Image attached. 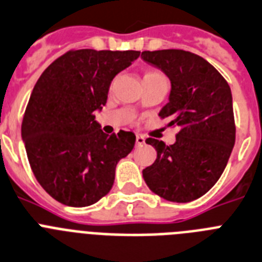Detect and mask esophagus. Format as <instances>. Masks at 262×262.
<instances>
[{"mask_svg":"<svg viewBox=\"0 0 262 262\" xmlns=\"http://www.w3.org/2000/svg\"><path fill=\"white\" fill-rule=\"evenodd\" d=\"M145 140H146V138H145L144 136L137 134V136H136V145H137V146H142V145H145Z\"/></svg>","mask_w":262,"mask_h":262,"instance_id":"34e87169","label":"esophagus"}]
</instances>
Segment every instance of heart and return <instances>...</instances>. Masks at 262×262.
<instances>
[{
	"instance_id": "obj_1",
	"label": "heart",
	"mask_w": 262,
	"mask_h": 262,
	"mask_svg": "<svg viewBox=\"0 0 262 262\" xmlns=\"http://www.w3.org/2000/svg\"><path fill=\"white\" fill-rule=\"evenodd\" d=\"M147 76H163V75L159 71H157V70H151V71H147L144 77H147Z\"/></svg>"
}]
</instances>
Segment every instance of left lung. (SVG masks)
<instances>
[{
  "label": "left lung",
  "mask_w": 262,
  "mask_h": 262,
  "mask_svg": "<svg viewBox=\"0 0 262 262\" xmlns=\"http://www.w3.org/2000/svg\"><path fill=\"white\" fill-rule=\"evenodd\" d=\"M141 58L171 80L170 101L159 117L179 128L172 145L147 138L157 159L142 175L158 196L177 203L192 202L217 182L235 145L231 88L211 63L190 51H142Z\"/></svg>",
  "instance_id": "obj_1"
}]
</instances>
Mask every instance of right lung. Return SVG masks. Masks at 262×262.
I'll return each instance as SVG.
<instances>
[{
    "label": "right lung",
    "instance_id": "1",
    "mask_svg": "<svg viewBox=\"0 0 262 262\" xmlns=\"http://www.w3.org/2000/svg\"><path fill=\"white\" fill-rule=\"evenodd\" d=\"M138 56L133 50H70L36 81L22 138L36 181L59 203H96L112 188L118 161L133 150L132 132L103 133L93 112L106 104L113 77Z\"/></svg>",
    "mask_w": 262,
    "mask_h": 262
}]
</instances>
